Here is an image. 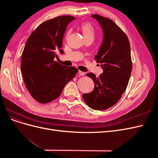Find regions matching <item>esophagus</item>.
Returning <instances> with one entry per match:
<instances>
[{"instance_id": "34e87169", "label": "esophagus", "mask_w": 158, "mask_h": 158, "mask_svg": "<svg viewBox=\"0 0 158 158\" xmlns=\"http://www.w3.org/2000/svg\"><path fill=\"white\" fill-rule=\"evenodd\" d=\"M78 74L80 76H84L85 74V73H84V72H82V71H81V70H78Z\"/></svg>"}]
</instances>
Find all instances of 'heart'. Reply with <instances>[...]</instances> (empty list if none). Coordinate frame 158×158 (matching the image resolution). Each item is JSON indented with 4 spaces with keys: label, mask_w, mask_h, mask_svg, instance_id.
<instances>
[{
    "label": "heart",
    "mask_w": 158,
    "mask_h": 158,
    "mask_svg": "<svg viewBox=\"0 0 158 158\" xmlns=\"http://www.w3.org/2000/svg\"><path fill=\"white\" fill-rule=\"evenodd\" d=\"M81 29L83 32L85 39H89V38H92L94 39L95 31L93 26L88 22H84L81 24Z\"/></svg>",
    "instance_id": "b5f03b06"
}]
</instances>
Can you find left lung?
I'll use <instances>...</instances> for the list:
<instances>
[{"mask_svg":"<svg viewBox=\"0 0 158 158\" xmlns=\"http://www.w3.org/2000/svg\"><path fill=\"white\" fill-rule=\"evenodd\" d=\"M102 28L103 38L95 59L101 63L103 73L96 77L86 75L94 82L92 92L83 94L88 106L94 110H105L113 106L125 92L132 71L130 44L127 35L109 18L94 14Z\"/></svg>","mask_w":158,"mask_h":158,"instance_id":"left-lung-1","label":"left lung"}]
</instances>
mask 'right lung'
<instances>
[{
  "instance_id": "1",
  "label": "right lung",
  "mask_w": 158,
  "mask_h": 158,
  "mask_svg": "<svg viewBox=\"0 0 158 158\" xmlns=\"http://www.w3.org/2000/svg\"><path fill=\"white\" fill-rule=\"evenodd\" d=\"M71 16H58L38 26L28 38L22 55L21 72L31 96L41 103L59 97L65 85L75 77L78 69L55 61L63 54V40Z\"/></svg>"
}]
</instances>
